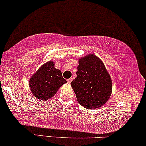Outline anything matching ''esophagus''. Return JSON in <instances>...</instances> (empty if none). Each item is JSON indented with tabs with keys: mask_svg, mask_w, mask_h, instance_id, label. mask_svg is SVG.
Listing matches in <instances>:
<instances>
[{
	"mask_svg": "<svg viewBox=\"0 0 146 146\" xmlns=\"http://www.w3.org/2000/svg\"><path fill=\"white\" fill-rule=\"evenodd\" d=\"M67 82L69 83V84H70V83H71L72 81H73V78H69V79H67Z\"/></svg>",
	"mask_w": 146,
	"mask_h": 146,
	"instance_id": "obj_1",
	"label": "esophagus"
}]
</instances>
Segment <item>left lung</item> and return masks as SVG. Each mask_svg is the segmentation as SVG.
Segmentation results:
<instances>
[{"mask_svg":"<svg viewBox=\"0 0 146 146\" xmlns=\"http://www.w3.org/2000/svg\"><path fill=\"white\" fill-rule=\"evenodd\" d=\"M77 77L71 86L77 102L88 109L100 108L110 98L112 79L102 60L94 54L79 58Z\"/></svg>","mask_w":146,"mask_h":146,"instance_id":"8db88e82","label":"left lung"}]
</instances>
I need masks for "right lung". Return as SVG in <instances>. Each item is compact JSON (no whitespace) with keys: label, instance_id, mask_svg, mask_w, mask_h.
Returning a JSON list of instances; mask_svg holds the SVG:
<instances>
[{"label":"right lung","instance_id":"1","mask_svg":"<svg viewBox=\"0 0 146 146\" xmlns=\"http://www.w3.org/2000/svg\"><path fill=\"white\" fill-rule=\"evenodd\" d=\"M54 64L52 60L43 64L29 79V88L36 98L47 101L67 83L60 70L56 69Z\"/></svg>","mask_w":146,"mask_h":146}]
</instances>
